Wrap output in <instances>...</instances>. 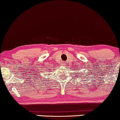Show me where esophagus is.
Instances as JSON below:
<instances>
[{
    "instance_id": "obj_1",
    "label": "esophagus",
    "mask_w": 120,
    "mask_h": 120,
    "mask_svg": "<svg viewBox=\"0 0 120 120\" xmlns=\"http://www.w3.org/2000/svg\"><path fill=\"white\" fill-rule=\"evenodd\" d=\"M61 65H63V66H65L66 65V63H65V62H62L61 63Z\"/></svg>"
}]
</instances>
